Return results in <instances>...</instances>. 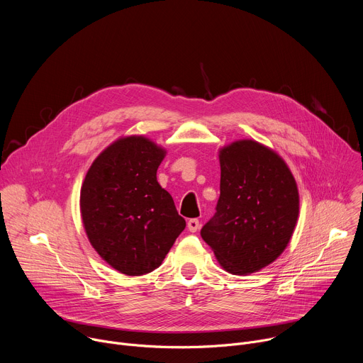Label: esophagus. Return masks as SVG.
<instances>
[{
	"label": "esophagus",
	"mask_w": 363,
	"mask_h": 363,
	"mask_svg": "<svg viewBox=\"0 0 363 363\" xmlns=\"http://www.w3.org/2000/svg\"><path fill=\"white\" fill-rule=\"evenodd\" d=\"M186 225H188V230H189L191 233H196L198 228H199V221H198L196 218H192V220L188 221Z\"/></svg>",
	"instance_id": "34e87169"
}]
</instances>
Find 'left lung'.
<instances>
[{"label": "left lung", "instance_id": "obj_1", "mask_svg": "<svg viewBox=\"0 0 363 363\" xmlns=\"http://www.w3.org/2000/svg\"><path fill=\"white\" fill-rule=\"evenodd\" d=\"M221 182L216 216L201 230L220 266L237 276L272 264L298 218L296 179L272 147L240 139L218 150Z\"/></svg>", "mask_w": 363, "mask_h": 363}]
</instances>
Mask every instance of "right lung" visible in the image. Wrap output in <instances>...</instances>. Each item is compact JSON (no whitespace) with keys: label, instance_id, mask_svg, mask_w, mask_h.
I'll list each match as a JSON object with an SVG mask.
<instances>
[{"label":"right lung","instance_id":"right-lung-1","mask_svg":"<svg viewBox=\"0 0 363 363\" xmlns=\"http://www.w3.org/2000/svg\"><path fill=\"white\" fill-rule=\"evenodd\" d=\"M167 149L142 135L122 136L99 153L80 189L86 235L111 267L126 276L158 269L185 228L157 181Z\"/></svg>","mask_w":363,"mask_h":363}]
</instances>
